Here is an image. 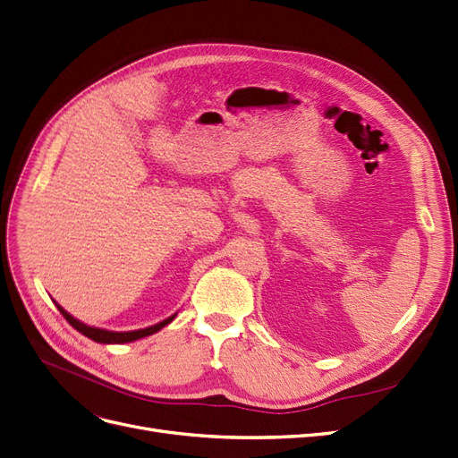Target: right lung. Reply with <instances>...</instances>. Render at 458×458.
<instances>
[{
    "instance_id": "right-lung-1",
    "label": "right lung",
    "mask_w": 458,
    "mask_h": 458,
    "mask_svg": "<svg viewBox=\"0 0 458 458\" xmlns=\"http://www.w3.org/2000/svg\"><path fill=\"white\" fill-rule=\"evenodd\" d=\"M57 310L64 314L65 320H67L76 331H81L82 335L88 336V339H91V341H95V343H101V344H123V343L138 341V339H142V336L153 335V333H157L158 329H163L165 326H168V324L174 320V318H175V314H174V316L166 318V320H163L161 324H155V326H151V327L138 329V331H119V333H117V331L98 329V327H91V326H86V324H82V322H78L76 318H72L69 312H65L59 305H57Z\"/></svg>"
}]
</instances>
